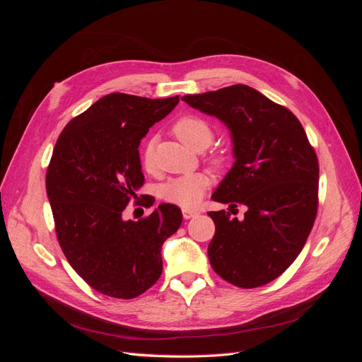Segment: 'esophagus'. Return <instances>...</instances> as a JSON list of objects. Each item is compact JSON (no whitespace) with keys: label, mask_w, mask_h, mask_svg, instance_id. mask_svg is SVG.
<instances>
[{"label":"esophagus","mask_w":362,"mask_h":362,"mask_svg":"<svg viewBox=\"0 0 362 362\" xmlns=\"http://www.w3.org/2000/svg\"><path fill=\"white\" fill-rule=\"evenodd\" d=\"M199 213L196 211V210H190V208H184L182 210V217L184 218H192V217H194V216H198Z\"/></svg>","instance_id":"34e87169"}]
</instances>
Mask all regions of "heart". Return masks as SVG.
<instances>
[{"instance_id":"b5f03b06","label":"heart","mask_w":362,"mask_h":362,"mask_svg":"<svg viewBox=\"0 0 362 362\" xmlns=\"http://www.w3.org/2000/svg\"><path fill=\"white\" fill-rule=\"evenodd\" d=\"M172 131L184 145H187L190 149L194 151H204L214 140V129L210 122H206L205 119L194 115L181 116L173 124ZM210 163L216 169H221L222 166H225L226 157L218 152V154L211 156ZM140 164L148 173H154L157 170L154 140L145 141L144 148L140 151ZM208 185H210V178L204 172L180 175V177H173L164 182L160 187V194L169 204L182 208H193L202 201Z\"/></svg>"}]
</instances>
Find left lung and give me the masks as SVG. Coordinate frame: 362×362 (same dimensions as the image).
Masks as SVG:
<instances>
[{
	"mask_svg": "<svg viewBox=\"0 0 362 362\" xmlns=\"http://www.w3.org/2000/svg\"><path fill=\"white\" fill-rule=\"evenodd\" d=\"M193 108L231 129L235 163L213 201L247 206L242 221L210 211L216 225L208 258L240 288L281 276L306 243L319 206V160L299 119L245 84L184 95ZM233 211V210H229Z\"/></svg>",
	"mask_w": 362,
	"mask_h": 362,
	"instance_id": "obj_1",
	"label": "left lung"
}]
</instances>
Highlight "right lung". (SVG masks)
Segmentation results:
<instances>
[{
    "label": "right lung",
    "instance_id": "add662e5",
    "mask_svg": "<svg viewBox=\"0 0 362 362\" xmlns=\"http://www.w3.org/2000/svg\"><path fill=\"white\" fill-rule=\"evenodd\" d=\"M178 101L105 95L75 116L54 146L45 182L59 245L72 269L110 298L133 299L154 286L161 246L181 225V210L172 204L124 221L145 182L140 140Z\"/></svg>",
    "mask_w": 362,
    "mask_h": 362
}]
</instances>
